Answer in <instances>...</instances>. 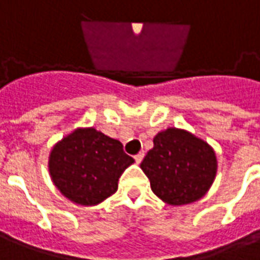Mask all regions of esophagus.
<instances>
[{
  "label": "esophagus",
  "mask_w": 260,
  "mask_h": 260,
  "mask_svg": "<svg viewBox=\"0 0 260 260\" xmlns=\"http://www.w3.org/2000/svg\"><path fill=\"white\" fill-rule=\"evenodd\" d=\"M143 156H145V154H143V153H138V154H136L135 157H134V158H135V161H136V163H138V164L141 163L142 160H143Z\"/></svg>",
  "instance_id": "obj_1"
}]
</instances>
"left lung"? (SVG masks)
<instances>
[{
  "label": "left lung",
  "mask_w": 260,
  "mask_h": 260,
  "mask_svg": "<svg viewBox=\"0 0 260 260\" xmlns=\"http://www.w3.org/2000/svg\"><path fill=\"white\" fill-rule=\"evenodd\" d=\"M141 163L154 195L173 206L199 201L217 173L216 153L191 132L167 128L158 132Z\"/></svg>",
  "instance_id": "8db88e82"
}]
</instances>
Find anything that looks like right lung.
<instances>
[{
    "instance_id": "add662e5",
    "label": "right lung",
    "mask_w": 260,
    "mask_h": 260,
    "mask_svg": "<svg viewBox=\"0 0 260 260\" xmlns=\"http://www.w3.org/2000/svg\"><path fill=\"white\" fill-rule=\"evenodd\" d=\"M134 161L119 141L94 128H78L54 145L48 171L65 198L94 206L117 192L118 178Z\"/></svg>"
}]
</instances>
